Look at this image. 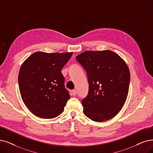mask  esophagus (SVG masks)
<instances>
[{"label": "esophagus", "mask_w": 153, "mask_h": 153, "mask_svg": "<svg viewBox=\"0 0 153 153\" xmlns=\"http://www.w3.org/2000/svg\"><path fill=\"white\" fill-rule=\"evenodd\" d=\"M71 94L72 95H73V96L76 95V91L75 90H71Z\"/></svg>", "instance_id": "34e87169"}]
</instances>
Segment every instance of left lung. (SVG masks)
Returning <instances> with one entry per match:
<instances>
[{
  "label": "left lung",
  "mask_w": 153,
  "mask_h": 153,
  "mask_svg": "<svg viewBox=\"0 0 153 153\" xmlns=\"http://www.w3.org/2000/svg\"><path fill=\"white\" fill-rule=\"evenodd\" d=\"M76 59L86 71L89 84L82 102L84 114L95 122L113 118L129 92L130 71L124 60L111 50L87 51Z\"/></svg>",
  "instance_id": "obj_1"
}]
</instances>
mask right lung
Listing matches in <instances>:
<instances>
[{"label":"right lung","instance_id":"1","mask_svg":"<svg viewBox=\"0 0 153 153\" xmlns=\"http://www.w3.org/2000/svg\"><path fill=\"white\" fill-rule=\"evenodd\" d=\"M73 53L36 52L21 65L20 94L29 111L38 117L53 119L62 114L70 96L61 72Z\"/></svg>","mask_w":153,"mask_h":153}]
</instances>
